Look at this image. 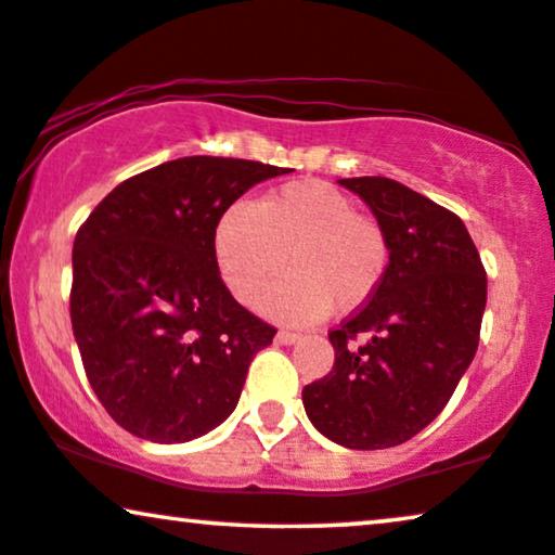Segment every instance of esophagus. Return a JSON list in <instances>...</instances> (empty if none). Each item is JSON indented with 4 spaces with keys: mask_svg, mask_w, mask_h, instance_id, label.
Listing matches in <instances>:
<instances>
[{
    "mask_svg": "<svg viewBox=\"0 0 555 555\" xmlns=\"http://www.w3.org/2000/svg\"><path fill=\"white\" fill-rule=\"evenodd\" d=\"M276 339H279V343H282V345H294V343H299V335H297V332H286V330H282V332H279V335H276Z\"/></svg>",
    "mask_w": 555,
    "mask_h": 555,
    "instance_id": "1",
    "label": "esophagus"
}]
</instances>
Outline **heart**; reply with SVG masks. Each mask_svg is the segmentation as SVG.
I'll return each mask as SVG.
<instances>
[{
	"mask_svg": "<svg viewBox=\"0 0 555 555\" xmlns=\"http://www.w3.org/2000/svg\"><path fill=\"white\" fill-rule=\"evenodd\" d=\"M212 250L241 305H256L284 269L263 309L282 322H317L335 307L358 312L386 279L390 246L383 225L320 180L286 182L261 201L233 203L218 218Z\"/></svg>",
	"mask_w": 555,
	"mask_h": 555,
	"instance_id": "1",
	"label": "heart"
}]
</instances>
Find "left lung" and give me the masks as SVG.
I'll list each match as a JSON object with an SVG mask.
<instances>
[{"instance_id": "left-lung-1", "label": "left lung", "mask_w": 555, "mask_h": 555, "mask_svg": "<svg viewBox=\"0 0 555 555\" xmlns=\"http://www.w3.org/2000/svg\"><path fill=\"white\" fill-rule=\"evenodd\" d=\"M388 235L375 297L330 332L335 365L301 390L314 428L347 449L398 447L439 416L479 345L487 273L462 218L388 177H350Z\"/></svg>"}]
</instances>
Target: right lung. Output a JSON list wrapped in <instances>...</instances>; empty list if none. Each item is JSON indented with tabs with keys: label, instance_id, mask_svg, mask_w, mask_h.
<instances>
[{
	"label": "right lung",
	"instance_id": "1",
	"mask_svg": "<svg viewBox=\"0 0 555 555\" xmlns=\"http://www.w3.org/2000/svg\"><path fill=\"white\" fill-rule=\"evenodd\" d=\"M284 167L182 157L108 192L73 243L70 322L103 409L139 439L182 444L223 424L276 330L220 279L212 231Z\"/></svg>",
	"mask_w": 555,
	"mask_h": 555
}]
</instances>
